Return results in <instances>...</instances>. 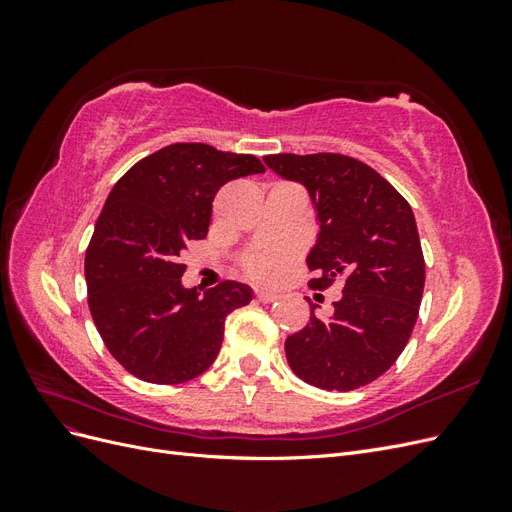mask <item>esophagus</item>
<instances>
[{
  "label": "esophagus",
  "mask_w": 512,
  "mask_h": 512,
  "mask_svg": "<svg viewBox=\"0 0 512 512\" xmlns=\"http://www.w3.org/2000/svg\"><path fill=\"white\" fill-rule=\"evenodd\" d=\"M256 299H258L260 303H273V301H277V292L258 290V292H256Z\"/></svg>",
  "instance_id": "1"
}]
</instances>
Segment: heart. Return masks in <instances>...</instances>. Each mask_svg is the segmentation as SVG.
<instances>
[{"instance_id":"obj_1","label":"heart","mask_w":512,"mask_h":512,"mask_svg":"<svg viewBox=\"0 0 512 512\" xmlns=\"http://www.w3.org/2000/svg\"><path fill=\"white\" fill-rule=\"evenodd\" d=\"M290 262V254L284 250H267L258 252L252 258H247V273L258 282H275L284 275Z\"/></svg>"}]
</instances>
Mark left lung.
Instances as JSON below:
<instances>
[{"label": "left lung", "mask_w": 512, "mask_h": 512, "mask_svg": "<svg viewBox=\"0 0 512 512\" xmlns=\"http://www.w3.org/2000/svg\"><path fill=\"white\" fill-rule=\"evenodd\" d=\"M262 160L312 198L320 230L305 258L316 273L309 286L344 284L327 322L312 307L305 327L286 339L288 365L318 389H359L397 361L418 318L425 260L412 207L374 168L342 153Z\"/></svg>", "instance_id": "1"}]
</instances>
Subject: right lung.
<instances>
[{
	"label": "right lung",
	"instance_id": "right-lung-1",
	"mask_svg": "<svg viewBox=\"0 0 512 512\" xmlns=\"http://www.w3.org/2000/svg\"><path fill=\"white\" fill-rule=\"evenodd\" d=\"M265 173L254 156L175 143L136 162L108 194L85 254L89 312L115 359L153 384H181L218 359L226 316L252 301L241 282L185 288L181 252L207 237L224 183Z\"/></svg>",
	"mask_w": 512,
	"mask_h": 512
}]
</instances>
